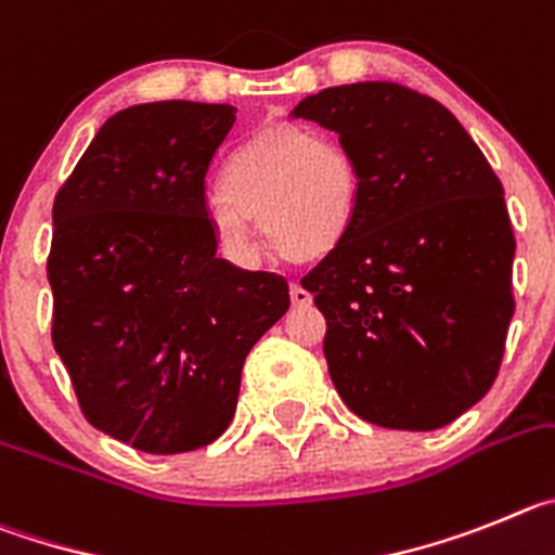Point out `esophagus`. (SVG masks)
I'll return each mask as SVG.
<instances>
[{
	"label": "esophagus",
	"instance_id": "1",
	"mask_svg": "<svg viewBox=\"0 0 555 555\" xmlns=\"http://www.w3.org/2000/svg\"><path fill=\"white\" fill-rule=\"evenodd\" d=\"M289 301L296 304V307H307V304L312 301V296H309V289H304L301 284L293 282L289 284Z\"/></svg>",
	"mask_w": 555,
	"mask_h": 555
}]
</instances>
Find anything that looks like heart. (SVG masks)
<instances>
[{
  "label": "heart",
  "mask_w": 555,
  "mask_h": 555,
  "mask_svg": "<svg viewBox=\"0 0 555 555\" xmlns=\"http://www.w3.org/2000/svg\"><path fill=\"white\" fill-rule=\"evenodd\" d=\"M357 204L359 168L346 143L298 124H273L223 159L212 227L229 251L251 257L248 221H259L282 257L314 262L346 241Z\"/></svg>",
  "instance_id": "b5f03b06"
}]
</instances>
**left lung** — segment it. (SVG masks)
<instances>
[{
    "label": "left lung",
    "mask_w": 555,
    "mask_h": 555,
    "mask_svg": "<svg viewBox=\"0 0 555 555\" xmlns=\"http://www.w3.org/2000/svg\"><path fill=\"white\" fill-rule=\"evenodd\" d=\"M293 116L337 132L359 168L346 241L301 279L328 376L362 421L448 426L495 382L514 314L501 179L451 109L406 85H337Z\"/></svg>",
    "instance_id": "obj_1"
}]
</instances>
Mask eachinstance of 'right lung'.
<instances>
[{
  "instance_id": "right-lung-1",
  "label": "right lung",
  "mask_w": 555,
  "mask_h": 555,
  "mask_svg": "<svg viewBox=\"0 0 555 555\" xmlns=\"http://www.w3.org/2000/svg\"><path fill=\"white\" fill-rule=\"evenodd\" d=\"M232 124V104L121 109L54 196V351L85 421L138 451L221 437L248 351L289 307L284 276L216 257L207 171Z\"/></svg>"
}]
</instances>
